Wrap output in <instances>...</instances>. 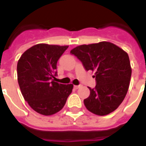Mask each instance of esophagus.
<instances>
[{
    "label": "esophagus",
    "instance_id": "obj_1",
    "mask_svg": "<svg viewBox=\"0 0 146 146\" xmlns=\"http://www.w3.org/2000/svg\"><path fill=\"white\" fill-rule=\"evenodd\" d=\"M81 87V85H74V88L75 89H78Z\"/></svg>",
    "mask_w": 146,
    "mask_h": 146
}]
</instances>
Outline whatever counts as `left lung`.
Masks as SVG:
<instances>
[{
	"label": "left lung",
	"mask_w": 146,
	"mask_h": 146,
	"mask_svg": "<svg viewBox=\"0 0 146 146\" xmlns=\"http://www.w3.org/2000/svg\"><path fill=\"white\" fill-rule=\"evenodd\" d=\"M71 54L82 62L86 70L95 71L96 86L91 88L84 100L87 110L98 116H106L116 110L127 93L131 67L127 53L113 43L77 46Z\"/></svg>",
	"instance_id": "1"
}]
</instances>
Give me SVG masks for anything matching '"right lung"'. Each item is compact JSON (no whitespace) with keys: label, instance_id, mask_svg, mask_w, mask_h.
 Returning a JSON list of instances; mask_svg holds the SVG:
<instances>
[{"label":"right lung","instance_id":"add662e5","mask_svg":"<svg viewBox=\"0 0 146 146\" xmlns=\"http://www.w3.org/2000/svg\"><path fill=\"white\" fill-rule=\"evenodd\" d=\"M69 46L38 44L18 61V82L24 99L36 113L51 116L60 111L73 85L54 81L57 62Z\"/></svg>","mask_w":146,"mask_h":146}]
</instances>
